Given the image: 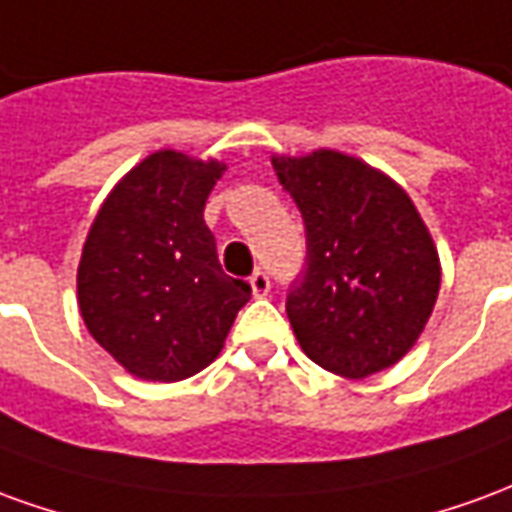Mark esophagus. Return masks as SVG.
I'll list each match as a JSON object with an SVG mask.
<instances>
[{
	"label": "esophagus",
	"mask_w": 512,
	"mask_h": 512,
	"mask_svg": "<svg viewBox=\"0 0 512 512\" xmlns=\"http://www.w3.org/2000/svg\"><path fill=\"white\" fill-rule=\"evenodd\" d=\"M250 289H253V295L264 297L270 292V275L264 273V270H256V273L250 275Z\"/></svg>",
	"instance_id": "34e87169"
}]
</instances>
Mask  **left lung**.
Returning <instances> with one entry per match:
<instances>
[{
	"instance_id": "8db88e82",
	"label": "left lung",
	"mask_w": 512,
	"mask_h": 512,
	"mask_svg": "<svg viewBox=\"0 0 512 512\" xmlns=\"http://www.w3.org/2000/svg\"><path fill=\"white\" fill-rule=\"evenodd\" d=\"M273 168L306 223V267L286 295L303 353L355 380L397 364L441 286L438 250L408 192L331 148L273 157Z\"/></svg>"
}]
</instances>
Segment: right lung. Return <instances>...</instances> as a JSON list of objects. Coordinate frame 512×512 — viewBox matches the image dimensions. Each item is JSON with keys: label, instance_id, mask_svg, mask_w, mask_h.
<instances>
[{"label": "right lung", "instance_id": "obj_1", "mask_svg": "<svg viewBox=\"0 0 512 512\" xmlns=\"http://www.w3.org/2000/svg\"><path fill=\"white\" fill-rule=\"evenodd\" d=\"M226 165L157 151L101 204L76 270L90 336L143 380L192 378L215 361L250 286L223 273L204 223Z\"/></svg>", "mask_w": 512, "mask_h": 512}]
</instances>
